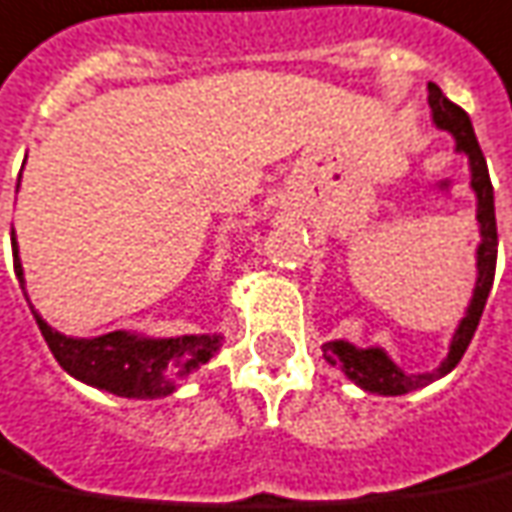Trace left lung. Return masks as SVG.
Returning a JSON list of instances; mask_svg holds the SVG:
<instances>
[{
	"label": "left lung",
	"mask_w": 512,
	"mask_h": 512,
	"mask_svg": "<svg viewBox=\"0 0 512 512\" xmlns=\"http://www.w3.org/2000/svg\"><path fill=\"white\" fill-rule=\"evenodd\" d=\"M429 105L434 124L439 130H448L456 138V149L464 151L469 157V168H472V189L478 195V222H480V246H478V282H475V295L469 301L467 317L458 325L456 336L450 342L448 358L442 361L439 369L426 374H407L401 372L399 366L380 350V347H369L361 350L350 342H328L323 344L325 361L339 366L355 385H361L363 391L380 393V396H401V393L418 391L423 385L445 377L448 372L456 369V363L464 358L472 336L478 331L480 317L486 309L488 293L494 285V271H497V214H494V187L488 179V165L480 143L472 130V121L464 108H458L456 102H450L437 83H429Z\"/></svg>",
	"instance_id": "obj_1"
}]
</instances>
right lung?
<instances>
[{
	"label": "right lung",
	"instance_id": "add662e5",
	"mask_svg": "<svg viewBox=\"0 0 512 512\" xmlns=\"http://www.w3.org/2000/svg\"><path fill=\"white\" fill-rule=\"evenodd\" d=\"M13 268L24 290V268L18 260V244L13 236ZM29 301V298H26ZM45 344L64 372L75 380L94 385L100 391L116 393L124 399H160L170 396L198 372L200 366L219 350L222 336H179V339H140L132 333L113 331L97 339H73L54 331L40 314L34 312Z\"/></svg>",
	"mask_w": 512,
	"mask_h": 512
}]
</instances>
